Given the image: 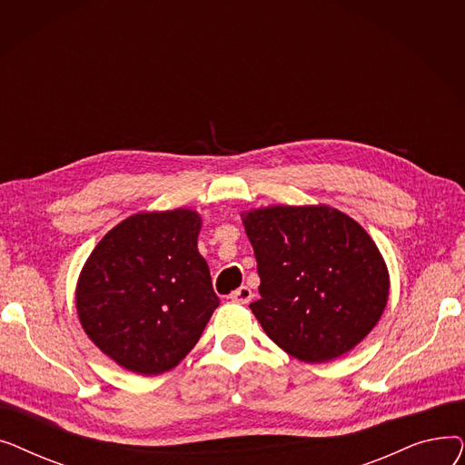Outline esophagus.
<instances>
[{"label": "esophagus", "instance_id": "obj_1", "mask_svg": "<svg viewBox=\"0 0 465 465\" xmlns=\"http://www.w3.org/2000/svg\"><path fill=\"white\" fill-rule=\"evenodd\" d=\"M230 300L233 303H241V305H247L251 300H252V290L249 286H241L237 288L233 294L230 296Z\"/></svg>", "mask_w": 465, "mask_h": 465}]
</instances>
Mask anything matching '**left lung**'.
Here are the masks:
<instances>
[{
	"label": "left lung",
	"instance_id": "obj_1",
	"mask_svg": "<svg viewBox=\"0 0 465 465\" xmlns=\"http://www.w3.org/2000/svg\"><path fill=\"white\" fill-rule=\"evenodd\" d=\"M260 275L251 309L272 341L302 361L352 351L388 302L386 263L356 220L328 205L242 214Z\"/></svg>",
	"mask_w": 465,
	"mask_h": 465
}]
</instances>
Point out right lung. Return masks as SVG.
<instances>
[{
	"label": "right lung",
	"instance_id": "add662e5",
	"mask_svg": "<svg viewBox=\"0 0 465 465\" xmlns=\"http://www.w3.org/2000/svg\"><path fill=\"white\" fill-rule=\"evenodd\" d=\"M202 218L175 209L139 213L88 256L77 312L94 345L139 375L169 371L193 349L220 300L198 252Z\"/></svg>",
	"mask_w": 465,
	"mask_h": 465
}]
</instances>
